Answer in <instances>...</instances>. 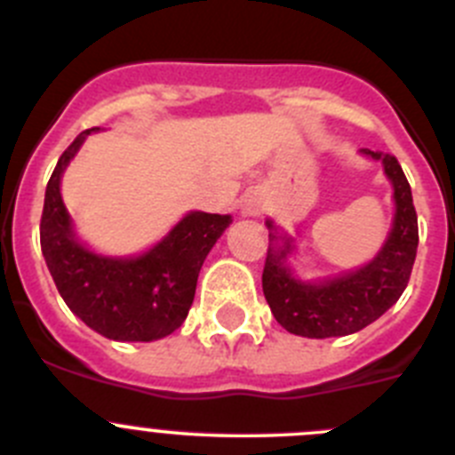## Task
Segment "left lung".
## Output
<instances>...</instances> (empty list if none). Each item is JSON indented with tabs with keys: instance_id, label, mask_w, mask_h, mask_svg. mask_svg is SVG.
Listing matches in <instances>:
<instances>
[{
	"instance_id": "1",
	"label": "left lung",
	"mask_w": 455,
	"mask_h": 455,
	"mask_svg": "<svg viewBox=\"0 0 455 455\" xmlns=\"http://www.w3.org/2000/svg\"><path fill=\"white\" fill-rule=\"evenodd\" d=\"M363 152L383 162L385 175L394 187L396 214L392 232L367 267L321 283H303L291 275L284 264L293 248L291 239H284L283 246L271 248L268 243L262 273L264 296L277 323L291 335L312 339L353 335L383 316L408 287L419 243L412 191L396 156L371 150ZM267 225L273 230L271 220ZM268 239L275 241L277 236L271 232Z\"/></svg>"
}]
</instances>
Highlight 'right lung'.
Instances as JSON below:
<instances>
[{
	"mask_svg": "<svg viewBox=\"0 0 455 455\" xmlns=\"http://www.w3.org/2000/svg\"><path fill=\"white\" fill-rule=\"evenodd\" d=\"M92 130L63 152L45 191L40 248L68 307L100 335L116 341H152L171 335L191 309L198 273L230 216L191 212L152 251L118 259L88 251L75 239L61 200V175Z\"/></svg>",
	"mask_w": 455,
	"mask_h": 455,
	"instance_id": "1",
	"label": "right lung"
}]
</instances>
